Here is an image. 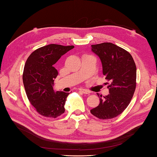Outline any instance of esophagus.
<instances>
[{"label":"esophagus","mask_w":157,"mask_h":157,"mask_svg":"<svg viewBox=\"0 0 157 157\" xmlns=\"http://www.w3.org/2000/svg\"><path fill=\"white\" fill-rule=\"evenodd\" d=\"M79 92H82L83 94H90V92L87 90H85V89H79Z\"/></svg>","instance_id":"esophagus-1"}]
</instances>
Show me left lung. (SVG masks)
Listing matches in <instances>:
<instances>
[{
  "mask_svg": "<svg viewBox=\"0 0 157 157\" xmlns=\"http://www.w3.org/2000/svg\"><path fill=\"white\" fill-rule=\"evenodd\" d=\"M91 46V51L101 59L102 73L110 84L109 94L104 99L100 98L99 105L90 112L101 119H111L121 114L131 101L136 86V66L128 51L113 43Z\"/></svg>",
  "mask_w": 157,
  "mask_h": 157,
  "instance_id": "obj_1",
  "label": "left lung"
}]
</instances>
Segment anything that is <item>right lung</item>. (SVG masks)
Wrapping results in <instances>:
<instances>
[{
    "label": "right lung",
    "mask_w": 157,
    "mask_h": 157,
    "mask_svg": "<svg viewBox=\"0 0 157 157\" xmlns=\"http://www.w3.org/2000/svg\"><path fill=\"white\" fill-rule=\"evenodd\" d=\"M73 48V46L48 44L36 49L26 61L23 73L26 94L37 112L46 117L56 118L65 112L69 93L53 90L54 79L58 75L54 65Z\"/></svg>",
    "instance_id": "right-lung-1"
}]
</instances>
